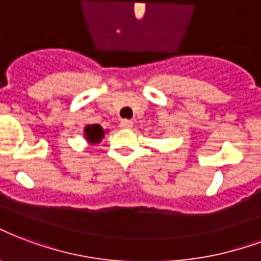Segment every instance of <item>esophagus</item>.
<instances>
[{
    "label": "esophagus",
    "instance_id": "34e87169",
    "mask_svg": "<svg viewBox=\"0 0 261 261\" xmlns=\"http://www.w3.org/2000/svg\"><path fill=\"white\" fill-rule=\"evenodd\" d=\"M120 125L123 128H131V127H133V121L128 120V119H123V120L120 121Z\"/></svg>",
    "mask_w": 261,
    "mask_h": 261
}]
</instances>
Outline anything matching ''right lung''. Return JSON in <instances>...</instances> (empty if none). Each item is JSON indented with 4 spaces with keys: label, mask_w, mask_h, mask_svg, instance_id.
Masks as SVG:
<instances>
[{
    "label": "right lung",
    "mask_w": 261,
    "mask_h": 261,
    "mask_svg": "<svg viewBox=\"0 0 261 261\" xmlns=\"http://www.w3.org/2000/svg\"><path fill=\"white\" fill-rule=\"evenodd\" d=\"M86 138L92 144H96L103 138V130L99 124H92V125H87L86 127Z\"/></svg>",
    "instance_id": "1"
}]
</instances>
